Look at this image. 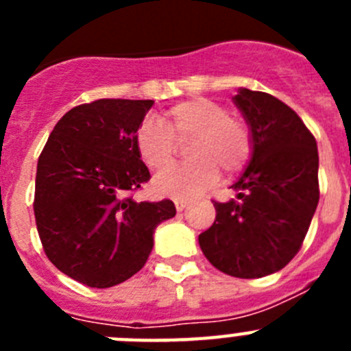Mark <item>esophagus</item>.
Instances as JSON below:
<instances>
[{
  "label": "esophagus",
  "instance_id": "esophagus-1",
  "mask_svg": "<svg viewBox=\"0 0 351 351\" xmlns=\"http://www.w3.org/2000/svg\"><path fill=\"white\" fill-rule=\"evenodd\" d=\"M173 204H176V209L182 210L188 206V200H186V198H173Z\"/></svg>",
  "mask_w": 351,
  "mask_h": 351
}]
</instances>
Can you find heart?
Segmentation results:
<instances>
[{
	"instance_id": "b5f03b06",
	"label": "heart",
	"mask_w": 351,
	"mask_h": 351,
	"mask_svg": "<svg viewBox=\"0 0 351 351\" xmlns=\"http://www.w3.org/2000/svg\"><path fill=\"white\" fill-rule=\"evenodd\" d=\"M191 158L154 179V190L169 197L191 198L218 179V170L235 176L253 154V133L243 117L228 114L225 105L197 96L165 110V123L145 117L135 133L138 156L153 172L167 170L186 144Z\"/></svg>"
}]
</instances>
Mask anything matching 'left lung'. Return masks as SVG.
<instances>
[{
	"label": "left lung",
	"instance_id": "obj_1",
	"mask_svg": "<svg viewBox=\"0 0 351 351\" xmlns=\"http://www.w3.org/2000/svg\"><path fill=\"white\" fill-rule=\"evenodd\" d=\"M234 101L253 154L232 184L237 200H213L216 219L198 243L214 267L253 280L283 269L302 246L320 198L318 149L295 110L269 93L241 89Z\"/></svg>",
	"mask_w": 351,
	"mask_h": 351
}]
</instances>
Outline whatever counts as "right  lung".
<instances>
[{
  "label": "right lung",
  "instance_id": "right-lung-1",
  "mask_svg": "<svg viewBox=\"0 0 351 351\" xmlns=\"http://www.w3.org/2000/svg\"><path fill=\"white\" fill-rule=\"evenodd\" d=\"M153 100L101 98L68 110L51 132L36 167L35 219L43 251L71 280L108 288L137 274L156 226L176 206L135 202L151 179L135 133Z\"/></svg>",
  "mask_w": 351,
  "mask_h": 351
}]
</instances>
